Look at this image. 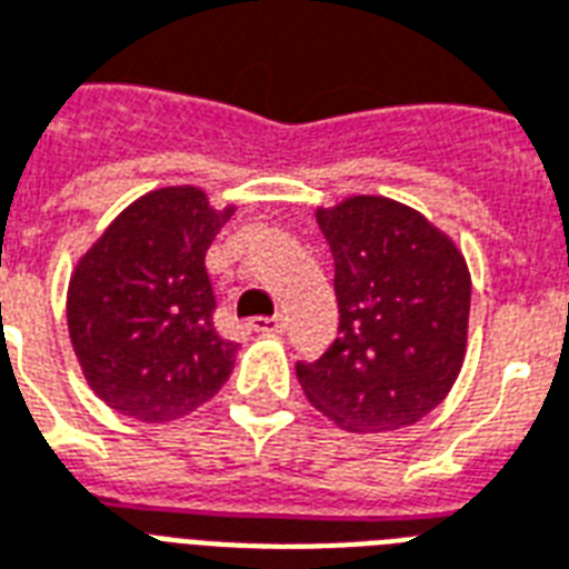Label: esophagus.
<instances>
[{
	"instance_id": "1",
	"label": "esophagus",
	"mask_w": 569,
	"mask_h": 569,
	"mask_svg": "<svg viewBox=\"0 0 569 569\" xmlns=\"http://www.w3.org/2000/svg\"><path fill=\"white\" fill-rule=\"evenodd\" d=\"M252 329L261 335H279L284 332V317L272 315V317H254Z\"/></svg>"
}]
</instances>
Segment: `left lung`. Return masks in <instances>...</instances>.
I'll use <instances>...</instances> for the list:
<instances>
[{
  "mask_svg": "<svg viewBox=\"0 0 569 569\" xmlns=\"http://www.w3.org/2000/svg\"><path fill=\"white\" fill-rule=\"evenodd\" d=\"M335 258L338 338L299 386L335 425L386 433L421 421L463 368L472 279L460 249L412 207L353 196L320 207Z\"/></svg>",
  "mask_w": 569,
  "mask_h": 569,
  "instance_id": "obj_1",
  "label": "left lung"
}]
</instances>
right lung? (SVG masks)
<instances>
[{"label":"right lung","mask_w":569,"mask_h":569,"mask_svg":"<svg viewBox=\"0 0 569 569\" xmlns=\"http://www.w3.org/2000/svg\"><path fill=\"white\" fill-rule=\"evenodd\" d=\"M234 207L204 189L162 187L127 207L79 258L68 332L106 407L148 425L187 416L222 389L237 345L213 323L204 254Z\"/></svg>","instance_id":"obj_1"}]
</instances>
